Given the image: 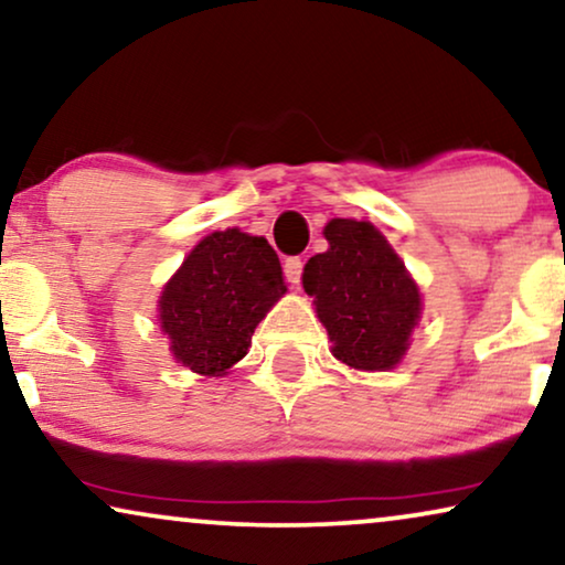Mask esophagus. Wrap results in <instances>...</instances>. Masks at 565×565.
I'll return each mask as SVG.
<instances>
[{
    "label": "esophagus",
    "mask_w": 565,
    "mask_h": 565,
    "mask_svg": "<svg viewBox=\"0 0 565 565\" xmlns=\"http://www.w3.org/2000/svg\"><path fill=\"white\" fill-rule=\"evenodd\" d=\"M282 269H285V280L292 282V285H298L300 282V275H303V259H300V257H288V259H285Z\"/></svg>",
    "instance_id": "34e87169"
}]
</instances>
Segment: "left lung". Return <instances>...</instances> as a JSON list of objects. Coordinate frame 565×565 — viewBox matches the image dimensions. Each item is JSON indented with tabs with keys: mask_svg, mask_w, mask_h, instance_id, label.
I'll return each mask as SVG.
<instances>
[{
	"mask_svg": "<svg viewBox=\"0 0 565 565\" xmlns=\"http://www.w3.org/2000/svg\"><path fill=\"white\" fill-rule=\"evenodd\" d=\"M329 249L303 267V290L329 331L331 352L354 370H391L422 316L419 285L370 221L334 218Z\"/></svg>",
	"mask_w": 565,
	"mask_h": 565,
	"instance_id": "8db88e82",
	"label": "left lung"
}]
</instances>
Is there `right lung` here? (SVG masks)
Masks as SVG:
<instances>
[{
    "label": "right lung",
    "instance_id": "add662e5",
    "mask_svg": "<svg viewBox=\"0 0 565 565\" xmlns=\"http://www.w3.org/2000/svg\"><path fill=\"white\" fill-rule=\"evenodd\" d=\"M285 290L280 259L265 236L238 228L207 234L159 298V323L174 360L198 375H226Z\"/></svg>",
    "mask_w": 565,
    "mask_h": 565
}]
</instances>
